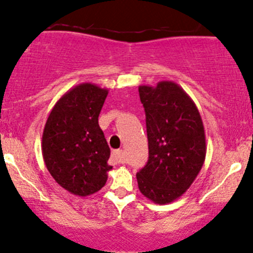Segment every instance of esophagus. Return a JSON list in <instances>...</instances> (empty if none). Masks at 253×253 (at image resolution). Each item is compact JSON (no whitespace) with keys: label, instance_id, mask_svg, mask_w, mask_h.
I'll use <instances>...</instances> for the list:
<instances>
[{"label":"esophagus","instance_id":"1","mask_svg":"<svg viewBox=\"0 0 253 253\" xmlns=\"http://www.w3.org/2000/svg\"><path fill=\"white\" fill-rule=\"evenodd\" d=\"M111 159L116 164H121V162H124V151L120 150V149L119 150H114L111 153Z\"/></svg>","mask_w":253,"mask_h":253}]
</instances>
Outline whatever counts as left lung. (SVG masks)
I'll list each match as a JSON object with an SVG mask.
<instances>
[{"label": "left lung", "instance_id": "1", "mask_svg": "<svg viewBox=\"0 0 253 253\" xmlns=\"http://www.w3.org/2000/svg\"><path fill=\"white\" fill-rule=\"evenodd\" d=\"M144 106L149 159L137 173L140 193L162 205L177 200L198 177L206 158L200 113L175 82L139 86Z\"/></svg>", "mask_w": 253, "mask_h": 253}]
</instances>
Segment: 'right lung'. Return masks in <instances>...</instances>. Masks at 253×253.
Returning a JSON list of instances; mask_svg holds the SVG:
<instances>
[{
    "label": "right lung",
    "mask_w": 253,
    "mask_h": 253,
    "mask_svg": "<svg viewBox=\"0 0 253 253\" xmlns=\"http://www.w3.org/2000/svg\"><path fill=\"white\" fill-rule=\"evenodd\" d=\"M108 89L84 82L68 91L49 113L42 155L55 182L79 196H88L105 185L110 148L98 125Z\"/></svg>",
    "instance_id": "add662e5"
}]
</instances>
